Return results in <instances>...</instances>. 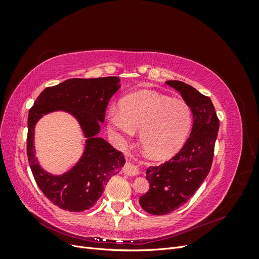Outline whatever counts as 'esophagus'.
<instances>
[{
    "mask_svg": "<svg viewBox=\"0 0 259 259\" xmlns=\"http://www.w3.org/2000/svg\"><path fill=\"white\" fill-rule=\"evenodd\" d=\"M123 173L128 176H136L139 174L137 165H135V164H133L131 162L125 163V165L123 167Z\"/></svg>",
    "mask_w": 259,
    "mask_h": 259,
    "instance_id": "1",
    "label": "esophagus"
}]
</instances>
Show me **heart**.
Here are the masks:
<instances>
[{
	"instance_id": "heart-1",
	"label": "heart",
	"mask_w": 259,
	"mask_h": 259,
	"mask_svg": "<svg viewBox=\"0 0 259 259\" xmlns=\"http://www.w3.org/2000/svg\"><path fill=\"white\" fill-rule=\"evenodd\" d=\"M192 114L180 99L155 92H139L125 97L120 111L108 112V127L130 138L139 131L140 145L152 159H167L176 153L189 134Z\"/></svg>"
}]
</instances>
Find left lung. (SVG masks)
<instances>
[{"label":"left lung","instance_id":"left-lung-1","mask_svg":"<svg viewBox=\"0 0 259 259\" xmlns=\"http://www.w3.org/2000/svg\"><path fill=\"white\" fill-rule=\"evenodd\" d=\"M177 90L193 114L189 137L179 152L167 162L150 166L146 178L150 188L139 198L147 213L165 215L184 205L206 178L213 163L219 120L209 97L191 85L180 81H166Z\"/></svg>","mask_w":259,"mask_h":259}]
</instances>
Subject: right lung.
I'll return each instance as SVG.
<instances>
[{
    "label": "right lung",
    "instance_id": "add662e5",
    "mask_svg": "<svg viewBox=\"0 0 259 259\" xmlns=\"http://www.w3.org/2000/svg\"><path fill=\"white\" fill-rule=\"evenodd\" d=\"M116 76L97 79H69L46 88L30 108L28 114L27 155L38 188L55 205L69 211L91 208L104 192L113 175L120 173L124 155L105 139L97 137L99 121H105L106 109L120 89ZM65 110L80 122L89 139L80 162L64 176L54 177L38 165L34 155V125L46 113Z\"/></svg>",
    "mask_w": 259,
    "mask_h": 259
}]
</instances>
